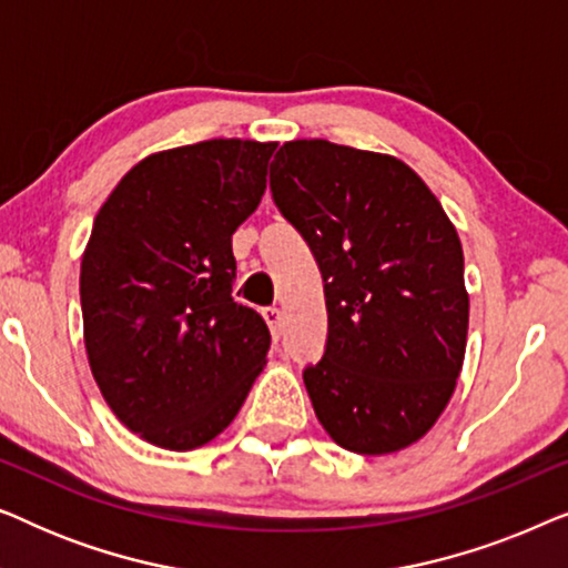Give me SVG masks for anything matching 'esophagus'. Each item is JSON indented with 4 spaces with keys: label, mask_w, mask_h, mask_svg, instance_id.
Masks as SVG:
<instances>
[{
    "label": "esophagus",
    "mask_w": 568,
    "mask_h": 568,
    "mask_svg": "<svg viewBox=\"0 0 568 568\" xmlns=\"http://www.w3.org/2000/svg\"><path fill=\"white\" fill-rule=\"evenodd\" d=\"M263 317H266L271 336H274V338L282 336V310H278V307H263Z\"/></svg>",
    "instance_id": "1"
}]
</instances>
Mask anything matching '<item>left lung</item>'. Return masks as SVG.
Returning a JSON list of instances; mask_svg holds the SVG:
<instances>
[{"label":"left lung","instance_id":"obj_1","mask_svg":"<svg viewBox=\"0 0 568 568\" xmlns=\"http://www.w3.org/2000/svg\"><path fill=\"white\" fill-rule=\"evenodd\" d=\"M271 196L323 274L328 341L302 372L317 422L359 455L414 445L465 359L470 305L453 222L406 162L325 139L276 152Z\"/></svg>","mask_w":568,"mask_h":568}]
</instances>
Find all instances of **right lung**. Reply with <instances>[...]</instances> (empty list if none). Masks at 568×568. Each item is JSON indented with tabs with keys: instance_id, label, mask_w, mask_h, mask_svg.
<instances>
[{
	"instance_id": "add662e5",
	"label": "right lung",
	"mask_w": 568,
	"mask_h": 568,
	"mask_svg": "<svg viewBox=\"0 0 568 568\" xmlns=\"http://www.w3.org/2000/svg\"><path fill=\"white\" fill-rule=\"evenodd\" d=\"M274 142L209 139L121 178L82 255L92 377L119 422L185 453L222 434L261 375L271 333L232 300V232L261 204Z\"/></svg>"
}]
</instances>
